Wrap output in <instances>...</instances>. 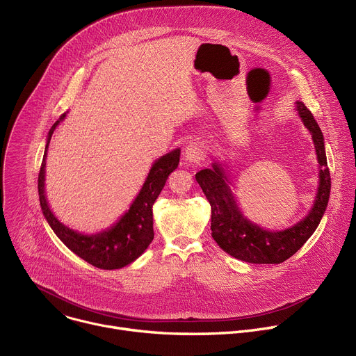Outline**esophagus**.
<instances>
[{"mask_svg":"<svg viewBox=\"0 0 356 356\" xmlns=\"http://www.w3.org/2000/svg\"><path fill=\"white\" fill-rule=\"evenodd\" d=\"M184 156L187 161L194 162V163H200L204 158H205V147L201 141H190L188 145L184 149Z\"/></svg>","mask_w":356,"mask_h":356,"instance_id":"1","label":"esophagus"}]
</instances>
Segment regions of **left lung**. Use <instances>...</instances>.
I'll return each mask as SVG.
<instances>
[{
  "label": "left lung",
  "instance_id": "left-lung-1",
  "mask_svg": "<svg viewBox=\"0 0 356 356\" xmlns=\"http://www.w3.org/2000/svg\"><path fill=\"white\" fill-rule=\"evenodd\" d=\"M296 104L305 127L312 134L321 166L317 197L310 213L303 220L281 232L264 230L241 213L227 186L225 170L219 163H213L212 169H204L195 175V180L211 204L212 238L223 252L238 260L253 264L284 263L306 243L327 208L331 177L327 168L323 133L305 103L296 102Z\"/></svg>",
  "mask_w": 356,
  "mask_h": 356
}]
</instances>
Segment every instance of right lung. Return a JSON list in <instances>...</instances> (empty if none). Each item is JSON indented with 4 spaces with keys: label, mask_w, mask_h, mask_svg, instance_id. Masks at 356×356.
Returning a JSON list of instances; mask_svg holds the SVG:
<instances>
[{
    "label": "right lung",
    "mask_w": 356,
    "mask_h": 356,
    "mask_svg": "<svg viewBox=\"0 0 356 356\" xmlns=\"http://www.w3.org/2000/svg\"><path fill=\"white\" fill-rule=\"evenodd\" d=\"M64 117L65 113L49 131L44 156L39 172L38 188L42 211L49 225L58 236V239L82 260L100 270H117L126 267L137 260L154 241L152 205L161 194L169 175L177 168L180 149H175L166 154L152 165L149 175L140 194L131 204L129 212H126L120 220L111 226V229L97 234H81L63 225L53 215L44 194V166L47 147L56 127Z\"/></svg>",
    "instance_id": "add662e5"
}]
</instances>
